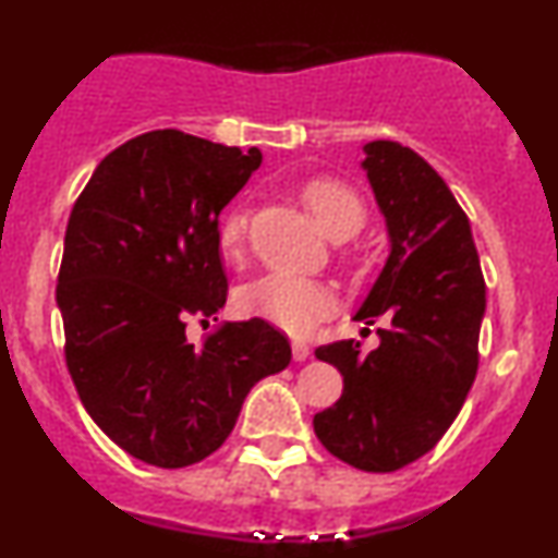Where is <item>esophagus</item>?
<instances>
[{"mask_svg": "<svg viewBox=\"0 0 558 558\" xmlns=\"http://www.w3.org/2000/svg\"><path fill=\"white\" fill-rule=\"evenodd\" d=\"M291 349H293V360L296 362H304L306 356H310V345H306L304 341H293Z\"/></svg>", "mask_w": 558, "mask_h": 558, "instance_id": "obj_1", "label": "esophagus"}]
</instances>
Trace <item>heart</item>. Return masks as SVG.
I'll return each mask as SVG.
<instances>
[{"label":"heart","mask_w":558,"mask_h":558,"mask_svg":"<svg viewBox=\"0 0 558 558\" xmlns=\"http://www.w3.org/2000/svg\"><path fill=\"white\" fill-rule=\"evenodd\" d=\"M301 198L330 239H351L364 226L362 198L341 181L332 178L310 181L301 189ZM217 239L228 259L241 257L246 246V213L241 209L228 213L220 222ZM239 310L246 317H259L275 328L304 336L336 310V296L319 280L293 272H270L243 288L239 293Z\"/></svg>","instance_id":"b5f03b06"}]
</instances>
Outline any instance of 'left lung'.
<instances>
[{
	"instance_id": "1",
	"label": "left lung",
	"mask_w": 558,
	"mask_h": 558,
	"mask_svg": "<svg viewBox=\"0 0 558 558\" xmlns=\"http://www.w3.org/2000/svg\"><path fill=\"white\" fill-rule=\"evenodd\" d=\"M362 149L390 252L354 319L386 317L388 328L369 354L354 338L315 351L343 375L341 399L315 414V433L356 470L396 472L425 457L464 407L485 280L470 220L444 178L399 141Z\"/></svg>"
}]
</instances>
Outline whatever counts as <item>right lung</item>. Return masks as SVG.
<instances>
[{
	"label": "right lung",
	"mask_w": 558,
	"mask_h": 558,
	"mask_svg": "<svg viewBox=\"0 0 558 558\" xmlns=\"http://www.w3.org/2000/svg\"><path fill=\"white\" fill-rule=\"evenodd\" d=\"M259 165V149L151 131L101 159L70 213L57 280L70 377L101 433L151 466L207 459L248 390L291 362L259 317L202 349L185 338L189 317L226 306L217 222Z\"/></svg>",
	"instance_id": "add662e5"
}]
</instances>
